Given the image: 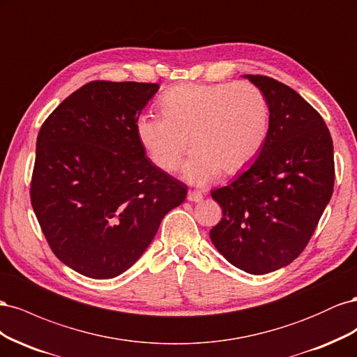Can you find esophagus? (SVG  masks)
<instances>
[{
	"label": "esophagus",
	"mask_w": 357,
	"mask_h": 357,
	"mask_svg": "<svg viewBox=\"0 0 357 357\" xmlns=\"http://www.w3.org/2000/svg\"><path fill=\"white\" fill-rule=\"evenodd\" d=\"M188 201H190V202H201L202 201V192H199V190H189Z\"/></svg>",
	"instance_id": "esophagus-1"
}]
</instances>
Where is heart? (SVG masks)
<instances>
[{
  "label": "heart",
  "instance_id": "heart-1",
  "mask_svg": "<svg viewBox=\"0 0 357 357\" xmlns=\"http://www.w3.org/2000/svg\"><path fill=\"white\" fill-rule=\"evenodd\" d=\"M160 114L137 119V137L150 160L176 171L189 147L185 178L204 185L222 174L235 176L261 153L269 131L265 93L250 82L178 84L159 101Z\"/></svg>",
  "mask_w": 357,
  "mask_h": 357
}]
</instances>
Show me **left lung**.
I'll return each mask as SVG.
<instances>
[{"instance_id":"obj_1","label":"left lung","mask_w":357,"mask_h":357,"mask_svg":"<svg viewBox=\"0 0 357 357\" xmlns=\"http://www.w3.org/2000/svg\"><path fill=\"white\" fill-rule=\"evenodd\" d=\"M245 77L266 96L269 131L255 164L211 192L222 219L210 238L234 266L261 275L295 261L314 234L333 192V143L296 91L268 75Z\"/></svg>"}]
</instances>
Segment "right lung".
Wrapping results in <instances>:
<instances>
[{
  "instance_id": "right-lung-1",
  "label": "right lung",
  "mask_w": 357,
  "mask_h": 357,
  "mask_svg": "<svg viewBox=\"0 0 357 357\" xmlns=\"http://www.w3.org/2000/svg\"><path fill=\"white\" fill-rule=\"evenodd\" d=\"M158 89L93 80L40 128L31 204L52 252L82 275L125 273L186 198V185L158 168L137 137V119Z\"/></svg>"
}]
</instances>
